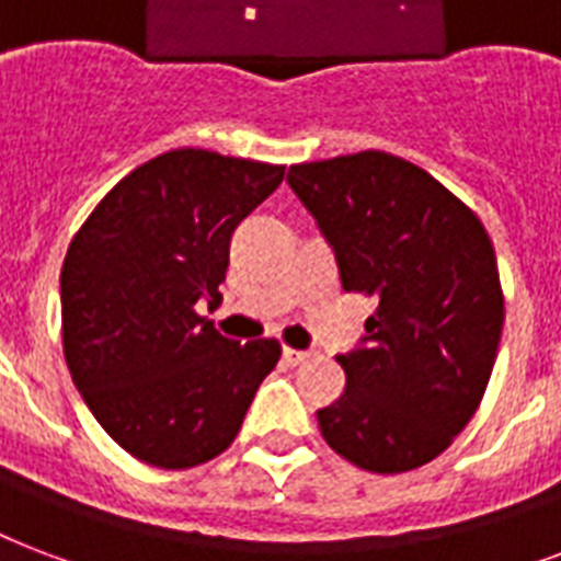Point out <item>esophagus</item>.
<instances>
[{
	"instance_id": "1",
	"label": "esophagus",
	"mask_w": 561,
	"mask_h": 561,
	"mask_svg": "<svg viewBox=\"0 0 561 561\" xmlns=\"http://www.w3.org/2000/svg\"><path fill=\"white\" fill-rule=\"evenodd\" d=\"M282 358H285V362H288V365L294 367V365H302V362L309 358V353H306V350H290V347H285V350H282Z\"/></svg>"
}]
</instances>
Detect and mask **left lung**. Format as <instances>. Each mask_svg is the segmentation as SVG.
Instances as JSON below:
<instances>
[{
  "mask_svg": "<svg viewBox=\"0 0 561 561\" xmlns=\"http://www.w3.org/2000/svg\"><path fill=\"white\" fill-rule=\"evenodd\" d=\"M288 185L335 255L344 290L379 299L337 365L318 423L337 456L403 473L433 461L480 405L503 332L497 259L468 205L388 152L294 164Z\"/></svg>",
  "mask_w": 561,
  "mask_h": 561,
  "instance_id": "1",
  "label": "left lung"
}]
</instances>
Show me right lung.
I'll return each mask as SVG.
<instances>
[{
	"mask_svg": "<svg viewBox=\"0 0 561 561\" xmlns=\"http://www.w3.org/2000/svg\"><path fill=\"white\" fill-rule=\"evenodd\" d=\"M285 167L173 149L111 187L61 271L64 356L100 426L135 459L185 470L234 442L282 356L199 318L220 306L234 229Z\"/></svg>",
	"mask_w": 561,
	"mask_h": 561,
	"instance_id": "add662e5",
	"label": "right lung"
}]
</instances>
